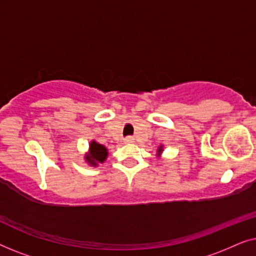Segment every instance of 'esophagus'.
Returning a JSON list of instances; mask_svg holds the SVG:
<instances>
[{"mask_svg":"<svg viewBox=\"0 0 256 256\" xmlns=\"http://www.w3.org/2000/svg\"><path fill=\"white\" fill-rule=\"evenodd\" d=\"M124 142H127V143L134 142V138H132V136H127V138H124Z\"/></svg>","mask_w":256,"mask_h":256,"instance_id":"esophagus-1","label":"esophagus"}]
</instances>
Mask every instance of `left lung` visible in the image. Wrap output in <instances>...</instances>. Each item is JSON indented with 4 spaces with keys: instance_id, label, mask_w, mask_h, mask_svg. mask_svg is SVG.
<instances>
[{
    "instance_id": "obj_1",
    "label": "left lung",
    "mask_w": 256,
    "mask_h": 256,
    "mask_svg": "<svg viewBox=\"0 0 256 256\" xmlns=\"http://www.w3.org/2000/svg\"><path fill=\"white\" fill-rule=\"evenodd\" d=\"M162 152H163V148H162V146H158V149H157V155H160V154H162Z\"/></svg>"
}]
</instances>
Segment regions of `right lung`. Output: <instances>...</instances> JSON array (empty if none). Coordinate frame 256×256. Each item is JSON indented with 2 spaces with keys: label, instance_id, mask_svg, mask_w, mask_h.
I'll return each mask as SVG.
<instances>
[{
  "label": "right lung",
  "instance_id": "obj_1",
  "mask_svg": "<svg viewBox=\"0 0 256 256\" xmlns=\"http://www.w3.org/2000/svg\"><path fill=\"white\" fill-rule=\"evenodd\" d=\"M108 156L107 148L100 143L92 141L90 144V150L85 156L86 162L92 166H96L98 163H104Z\"/></svg>",
  "mask_w": 256,
  "mask_h": 256
}]
</instances>
